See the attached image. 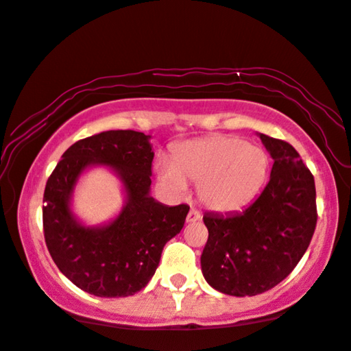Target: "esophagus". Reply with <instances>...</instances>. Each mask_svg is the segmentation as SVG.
I'll list each match as a JSON object with an SVG mask.
<instances>
[{
	"mask_svg": "<svg viewBox=\"0 0 351 351\" xmlns=\"http://www.w3.org/2000/svg\"><path fill=\"white\" fill-rule=\"evenodd\" d=\"M199 219H201L199 210H196V209H190L189 215H186V222H189V223H193V222H198Z\"/></svg>",
	"mask_w": 351,
	"mask_h": 351,
	"instance_id": "34e87169",
	"label": "esophagus"
}]
</instances>
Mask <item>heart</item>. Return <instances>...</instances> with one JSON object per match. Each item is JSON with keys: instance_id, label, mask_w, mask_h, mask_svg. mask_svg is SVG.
I'll return each mask as SVG.
<instances>
[{"instance_id": "heart-1", "label": "heart", "mask_w": 351, "mask_h": 351, "mask_svg": "<svg viewBox=\"0 0 351 351\" xmlns=\"http://www.w3.org/2000/svg\"><path fill=\"white\" fill-rule=\"evenodd\" d=\"M270 158L257 145L237 136L215 134L180 143L172 158L156 161L160 182L176 196L198 184L199 201L217 213L243 209L265 184Z\"/></svg>"}]
</instances>
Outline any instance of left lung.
<instances>
[{"label": "left lung", "instance_id": "left-lung-1", "mask_svg": "<svg viewBox=\"0 0 351 351\" xmlns=\"http://www.w3.org/2000/svg\"><path fill=\"white\" fill-rule=\"evenodd\" d=\"M273 158L270 180L243 213L204 214L201 271L215 291L257 295L294 270L316 227L315 179L295 148L258 134Z\"/></svg>", "mask_w": 351, "mask_h": 351}]
</instances>
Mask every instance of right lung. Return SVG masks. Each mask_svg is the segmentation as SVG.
<instances>
[{
    "label": "right lung",
    "mask_w": 351,
    "mask_h": 351,
    "mask_svg": "<svg viewBox=\"0 0 351 351\" xmlns=\"http://www.w3.org/2000/svg\"><path fill=\"white\" fill-rule=\"evenodd\" d=\"M150 136L105 131L73 143L47 179L43 198L46 246L69 280L97 297H128L155 275L165 244L184 228L190 208L166 206L150 195ZM108 167L123 185L125 204L117 218L84 226L71 210L79 177L90 167Z\"/></svg>",
    "instance_id": "1"
}]
</instances>
